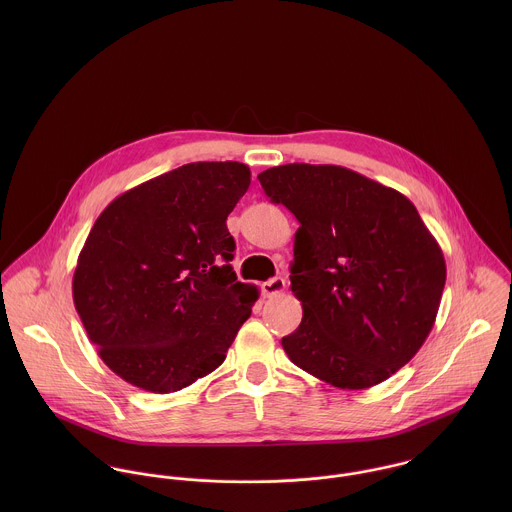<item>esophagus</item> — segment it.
<instances>
[{"instance_id":"34e87169","label":"esophagus","mask_w":512,"mask_h":512,"mask_svg":"<svg viewBox=\"0 0 512 512\" xmlns=\"http://www.w3.org/2000/svg\"><path fill=\"white\" fill-rule=\"evenodd\" d=\"M284 290H286V280L284 278H272V280L262 284V293L266 297H274V295H278V293H282Z\"/></svg>"}]
</instances>
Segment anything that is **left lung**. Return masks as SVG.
Masks as SVG:
<instances>
[{"label":"left lung","mask_w":512,"mask_h":512,"mask_svg":"<svg viewBox=\"0 0 512 512\" xmlns=\"http://www.w3.org/2000/svg\"><path fill=\"white\" fill-rule=\"evenodd\" d=\"M299 228L290 264L303 317L282 347L293 365L347 390L390 378L428 339L445 260L396 189L339 165L288 163L258 175Z\"/></svg>","instance_id":"8db88e82"}]
</instances>
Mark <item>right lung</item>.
Returning <instances> with one entry per match:
<instances>
[{"instance_id":"obj_1","label":"right lung","mask_w":512,"mask_h":512,"mask_svg":"<svg viewBox=\"0 0 512 512\" xmlns=\"http://www.w3.org/2000/svg\"><path fill=\"white\" fill-rule=\"evenodd\" d=\"M250 187L238 161H197L122 193L94 222L73 299L98 357L147 392H177L226 359L258 288L236 282L226 217Z\"/></svg>"}]
</instances>
